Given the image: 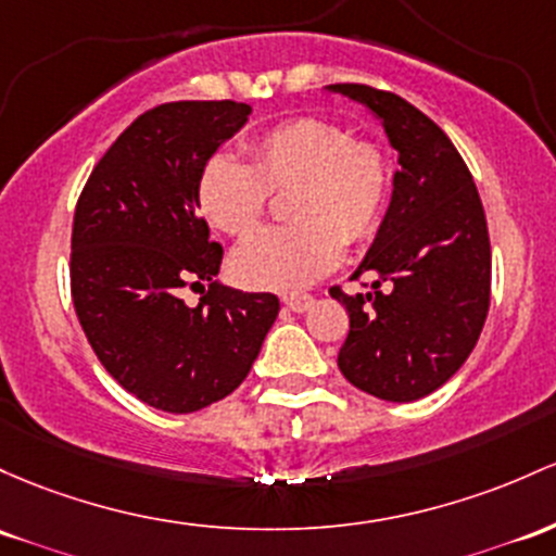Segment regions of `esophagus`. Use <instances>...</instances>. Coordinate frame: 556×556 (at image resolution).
I'll list each match as a JSON object with an SVG mask.
<instances>
[{"label":"esophagus","instance_id":"1","mask_svg":"<svg viewBox=\"0 0 556 556\" xmlns=\"http://www.w3.org/2000/svg\"><path fill=\"white\" fill-rule=\"evenodd\" d=\"M282 301H285V306H288L290 311H295V314H306V311L314 306V298L311 295H285Z\"/></svg>","mask_w":556,"mask_h":556}]
</instances>
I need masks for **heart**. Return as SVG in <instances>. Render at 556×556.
Instances as JSON below:
<instances>
[{
  "mask_svg": "<svg viewBox=\"0 0 556 556\" xmlns=\"http://www.w3.org/2000/svg\"><path fill=\"white\" fill-rule=\"evenodd\" d=\"M250 152L253 163L213 152L198 176L200 213L229 237L258 227L271 189L295 187V224L258 231L231 255V274L245 288H308L340 264L345 242L367 240L380 227L393 185L382 144L353 139L338 121L303 115L261 134Z\"/></svg>",
  "mask_w": 556,
  "mask_h": 556,
  "instance_id": "obj_1",
  "label": "heart"
}]
</instances>
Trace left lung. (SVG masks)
Segmentation results:
<instances>
[{"mask_svg":"<svg viewBox=\"0 0 556 556\" xmlns=\"http://www.w3.org/2000/svg\"><path fill=\"white\" fill-rule=\"evenodd\" d=\"M369 110L399 155L393 194L358 274L371 292L345 295L351 316L338 367L375 399L408 404L446 386L472 353L491 301V242L478 187L441 126L404 97L332 84ZM380 283H388L382 293Z\"/></svg>","mask_w":556,"mask_h":556,"instance_id":"left-lung-1","label":"left lung"}]
</instances>
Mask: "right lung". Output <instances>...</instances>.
Returning a JSON list of instances; mask_svg holds the SVG:
<instances>
[{"mask_svg": "<svg viewBox=\"0 0 556 556\" xmlns=\"http://www.w3.org/2000/svg\"><path fill=\"white\" fill-rule=\"evenodd\" d=\"M245 102H168L121 134L78 198L71 290L102 367L139 401L192 414L240 388L279 314L271 292L216 279L224 250L198 216L203 163L248 124ZM210 282L192 309L180 290Z\"/></svg>", "mask_w": 556, "mask_h": 556, "instance_id": "1", "label": "right lung"}]
</instances>
